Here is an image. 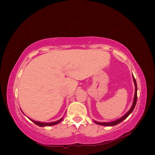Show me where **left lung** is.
Masks as SVG:
<instances>
[{"label":"left lung","mask_w":155,"mask_h":155,"mask_svg":"<svg viewBox=\"0 0 155 155\" xmlns=\"http://www.w3.org/2000/svg\"><path fill=\"white\" fill-rule=\"evenodd\" d=\"M133 80H134V84H135V94H134V98L133 106H132V107L130 108V109L128 111V113L127 114H125L123 117L119 118V119H118V120L113 121V122H110V123H98V122H97V121H94L95 123H96L98 124L103 125V126H114V125H117L118 123H121L122 121H123L125 119V118H127L128 117V115H129L131 113H132L133 110H134V107H135L137 101V85L136 80H135V78H134V76H133Z\"/></svg>","instance_id":"8db88e82"}]
</instances>
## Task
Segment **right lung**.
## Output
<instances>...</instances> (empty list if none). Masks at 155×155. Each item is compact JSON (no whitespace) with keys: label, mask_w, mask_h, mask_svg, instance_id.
Instances as JSON below:
<instances>
[{"label":"right lung","mask_w":155,"mask_h":155,"mask_svg":"<svg viewBox=\"0 0 155 155\" xmlns=\"http://www.w3.org/2000/svg\"><path fill=\"white\" fill-rule=\"evenodd\" d=\"M32 122H33V123H35V124H36L37 125H38V126H39V127H46V126H52V125H54V124H58V123H60V122H61L62 121V118H61L60 120H57V121H55V122H53V123H40V122H37V121H35V120H32V119H31Z\"/></svg>","instance_id":"obj_1"}]
</instances>
